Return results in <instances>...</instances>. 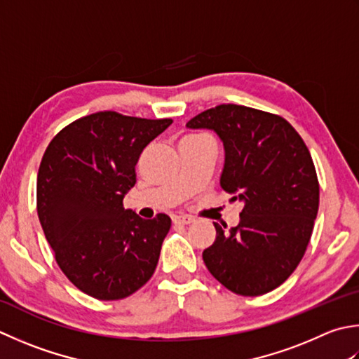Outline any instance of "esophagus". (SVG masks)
<instances>
[{
	"label": "esophagus",
	"mask_w": 359,
	"mask_h": 359,
	"mask_svg": "<svg viewBox=\"0 0 359 359\" xmlns=\"http://www.w3.org/2000/svg\"><path fill=\"white\" fill-rule=\"evenodd\" d=\"M194 219L191 216H187V215H177V216H172V222L174 224H179V226H188V224H191Z\"/></svg>",
	"instance_id": "obj_1"
}]
</instances>
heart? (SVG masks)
Returning a JSON list of instances; mask_svg holds the SVG:
<instances>
[{"label": "heart", "instance_id": "b5f03b06", "mask_svg": "<svg viewBox=\"0 0 359 359\" xmlns=\"http://www.w3.org/2000/svg\"><path fill=\"white\" fill-rule=\"evenodd\" d=\"M189 137H191V135H189Z\"/></svg>", "mask_w": 359, "mask_h": 359}]
</instances>
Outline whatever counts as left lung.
<instances>
[{"label": "left lung", "mask_w": 359, "mask_h": 359, "mask_svg": "<svg viewBox=\"0 0 359 359\" xmlns=\"http://www.w3.org/2000/svg\"><path fill=\"white\" fill-rule=\"evenodd\" d=\"M189 129H212L224 143L221 187L243 202L240 224L203 250L210 273L240 296L276 290L296 271L313 233L319 180L311 154L285 118L238 104L196 115Z\"/></svg>", "instance_id": "obj_1"}]
</instances>
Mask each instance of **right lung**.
<instances>
[{
    "instance_id": "right-lung-1",
    "label": "right lung",
    "mask_w": 359,
    "mask_h": 359,
    "mask_svg": "<svg viewBox=\"0 0 359 359\" xmlns=\"http://www.w3.org/2000/svg\"><path fill=\"white\" fill-rule=\"evenodd\" d=\"M171 118L96 111L63 128L37 174V213L55 262L77 290L97 300L138 291L157 268L171 217L124 210L140 154Z\"/></svg>"
}]
</instances>
